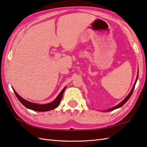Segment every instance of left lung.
<instances>
[{"label": "left lung", "mask_w": 147, "mask_h": 147, "mask_svg": "<svg viewBox=\"0 0 147 147\" xmlns=\"http://www.w3.org/2000/svg\"><path fill=\"white\" fill-rule=\"evenodd\" d=\"M138 76H137V78H136V81H135V83H134V86H133V88H132V90L131 91V92L129 93V94L128 95H127L126 97H125V98L123 100V101H121L120 104H118L117 106H115V107H112V108H111V109H109V110H107V111H106V112H109V111H113V110H115V109H118V108H119V107H121L123 106V105H124L125 104L126 102H127V101L129 99V98L131 97V95H132V93H133V91H134V88H135V85H136V82H137V80H138Z\"/></svg>", "instance_id": "8db88e82"}]
</instances>
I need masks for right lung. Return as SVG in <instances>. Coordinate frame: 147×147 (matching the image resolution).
<instances>
[{"label":"right lung","mask_w":147,"mask_h":147,"mask_svg":"<svg viewBox=\"0 0 147 147\" xmlns=\"http://www.w3.org/2000/svg\"><path fill=\"white\" fill-rule=\"evenodd\" d=\"M66 89V87L63 88V90L61 91L60 93L58 95V96L56 97V98L54 100V101L52 102H50L49 104H35L32 103V102H30L22 98L21 96L18 95V94L16 92L15 90L13 89L14 93L16 96V97L19 100L21 103L24 105L25 107H26L28 109H30L33 111H39V112H44V111H48L50 110L54 109L55 108H56L58 106H59L61 100L63 93Z\"/></svg>","instance_id":"obj_1"}]
</instances>
